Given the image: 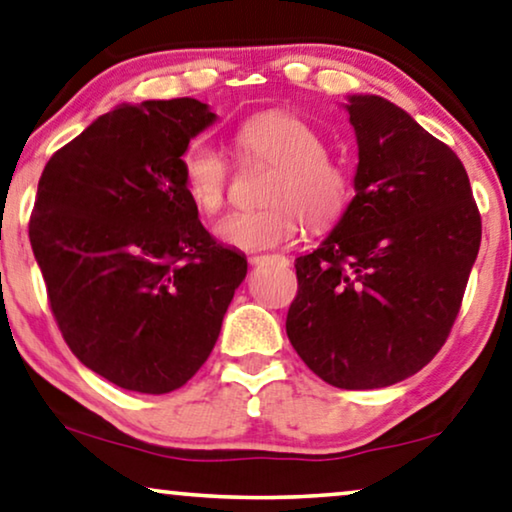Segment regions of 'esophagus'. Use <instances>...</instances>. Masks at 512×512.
Returning a JSON list of instances; mask_svg holds the SVG:
<instances>
[{
  "instance_id": "obj_1",
  "label": "esophagus",
  "mask_w": 512,
  "mask_h": 512,
  "mask_svg": "<svg viewBox=\"0 0 512 512\" xmlns=\"http://www.w3.org/2000/svg\"><path fill=\"white\" fill-rule=\"evenodd\" d=\"M289 264V259L285 255H253L250 257V264Z\"/></svg>"
}]
</instances>
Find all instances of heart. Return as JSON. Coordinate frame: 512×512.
I'll list each match as a JSON object with an SVG mask.
<instances>
[{"mask_svg": "<svg viewBox=\"0 0 512 512\" xmlns=\"http://www.w3.org/2000/svg\"><path fill=\"white\" fill-rule=\"evenodd\" d=\"M241 158L276 165L266 193L271 207L232 211L216 225V236L236 250H271L294 241L305 220L315 230L333 225L349 202V177L326 156L324 137L299 114L271 110L255 114L234 135ZM181 177L190 202L216 213L225 202L230 165L207 140L190 142L181 154Z\"/></svg>", "mask_w": 512, "mask_h": 512, "instance_id": "1", "label": "heart"}]
</instances>
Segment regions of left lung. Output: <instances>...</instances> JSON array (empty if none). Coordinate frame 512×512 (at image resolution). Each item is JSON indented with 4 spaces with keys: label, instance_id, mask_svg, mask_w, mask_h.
<instances>
[{
    "label": "left lung",
    "instance_id": "1",
    "mask_svg": "<svg viewBox=\"0 0 512 512\" xmlns=\"http://www.w3.org/2000/svg\"><path fill=\"white\" fill-rule=\"evenodd\" d=\"M356 195L317 250L296 257L287 338L326 384L384 388L444 345L480 248L469 177L451 147L375 94H352Z\"/></svg>",
    "mask_w": 512,
    "mask_h": 512
}]
</instances>
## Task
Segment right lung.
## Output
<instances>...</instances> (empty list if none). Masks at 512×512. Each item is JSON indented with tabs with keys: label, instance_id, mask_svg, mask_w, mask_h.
Here are the masks:
<instances>
[{
	"label": "right lung",
	"instance_id": "obj_1",
	"mask_svg": "<svg viewBox=\"0 0 512 512\" xmlns=\"http://www.w3.org/2000/svg\"><path fill=\"white\" fill-rule=\"evenodd\" d=\"M218 119L195 98L121 103L48 160L29 241L66 345L126 391L181 388L216 345L246 255L211 239L181 154Z\"/></svg>",
	"mask_w": 512,
	"mask_h": 512
}]
</instances>
